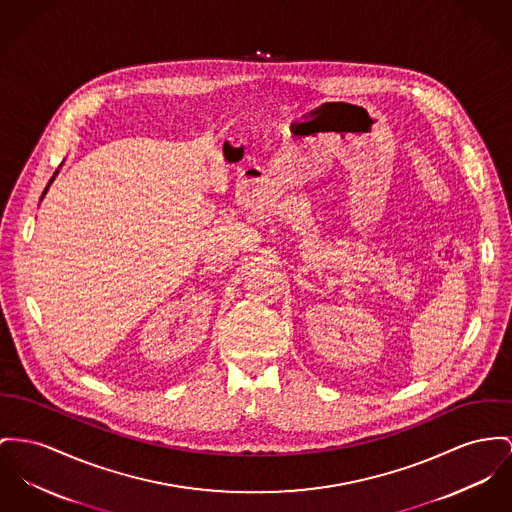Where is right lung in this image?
<instances>
[{
	"instance_id": "right-lung-1",
	"label": "right lung",
	"mask_w": 512,
	"mask_h": 512,
	"mask_svg": "<svg viewBox=\"0 0 512 512\" xmlns=\"http://www.w3.org/2000/svg\"><path fill=\"white\" fill-rule=\"evenodd\" d=\"M56 174H58V171L54 172V176H52V178H50V182H48V186H46V188H44V194H42V198H44V196H46V192H48V188H50V184H52V182H54V178H56Z\"/></svg>"
}]
</instances>
